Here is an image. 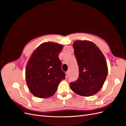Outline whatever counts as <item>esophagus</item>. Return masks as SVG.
<instances>
[{"instance_id": "obj_1", "label": "esophagus", "mask_w": 126, "mask_h": 126, "mask_svg": "<svg viewBox=\"0 0 126 126\" xmlns=\"http://www.w3.org/2000/svg\"><path fill=\"white\" fill-rule=\"evenodd\" d=\"M66 77H68L69 76V71H67L66 72Z\"/></svg>"}]
</instances>
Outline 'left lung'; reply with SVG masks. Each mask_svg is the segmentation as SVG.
I'll list each match as a JSON object with an SVG mask.
<instances>
[{
	"label": "left lung",
	"mask_w": 126,
	"mask_h": 126,
	"mask_svg": "<svg viewBox=\"0 0 126 126\" xmlns=\"http://www.w3.org/2000/svg\"><path fill=\"white\" fill-rule=\"evenodd\" d=\"M79 66V77L70 82V88L82 96L96 94L102 87L108 75L104 56L98 47L87 40H77L73 44Z\"/></svg>",
	"instance_id": "obj_1"
}]
</instances>
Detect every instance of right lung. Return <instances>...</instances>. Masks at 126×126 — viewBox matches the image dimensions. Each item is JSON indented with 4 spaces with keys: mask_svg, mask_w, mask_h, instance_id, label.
<instances>
[{
    "mask_svg": "<svg viewBox=\"0 0 126 126\" xmlns=\"http://www.w3.org/2000/svg\"><path fill=\"white\" fill-rule=\"evenodd\" d=\"M63 45L50 42L41 44L34 50L25 69L27 84L31 93L39 98L53 96L65 79L59 58Z\"/></svg>",
    "mask_w": 126,
    "mask_h": 126,
    "instance_id": "right-lung-1",
    "label": "right lung"
}]
</instances>
